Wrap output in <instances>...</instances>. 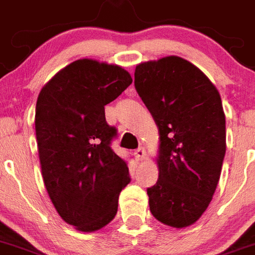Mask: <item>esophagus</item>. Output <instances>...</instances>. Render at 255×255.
Here are the masks:
<instances>
[{"label": "esophagus", "instance_id": "1", "mask_svg": "<svg viewBox=\"0 0 255 255\" xmlns=\"http://www.w3.org/2000/svg\"><path fill=\"white\" fill-rule=\"evenodd\" d=\"M134 155H136L137 160H143L144 156H146V151H144L143 147H138L134 151Z\"/></svg>", "mask_w": 255, "mask_h": 255}]
</instances>
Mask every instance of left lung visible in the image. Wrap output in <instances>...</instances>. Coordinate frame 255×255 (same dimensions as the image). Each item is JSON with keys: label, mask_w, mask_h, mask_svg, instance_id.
Listing matches in <instances>:
<instances>
[{"label": "left lung", "mask_w": 255, "mask_h": 255, "mask_svg": "<svg viewBox=\"0 0 255 255\" xmlns=\"http://www.w3.org/2000/svg\"><path fill=\"white\" fill-rule=\"evenodd\" d=\"M134 86L160 132L159 179L147 188L155 219L194 224L210 205L226 152L221 96L205 73L176 56L139 63Z\"/></svg>", "instance_id": "8db88e82"}]
</instances>
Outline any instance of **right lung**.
I'll use <instances>...</instances> for the list:
<instances>
[{
	"instance_id": "right-lung-1",
	"label": "right lung",
	"mask_w": 255,
	"mask_h": 255,
	"mask_svg": "<svg viewBox=\"0 0 255 255\" xmlns=\"http://www.w3.org/2000/svg\"><path fill=\"white\" fill-rule=\"evenodd\" d=\"M132 84L122 67L79 59L59 71L38 96L35 133L43 180L59 216L91 233L118 211L129 170L111 147L117 128L104 107Z\"/></svg>"
}]
</instances>
